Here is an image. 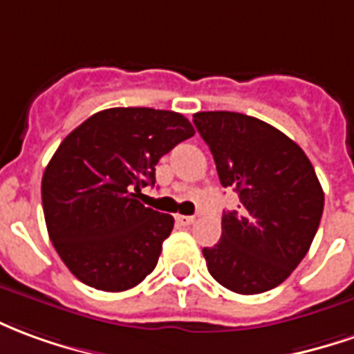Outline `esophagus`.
<instances>
[{"label":"esophagus","instance_id":"34e87169","mask_svg":"<svg viewBox=\"0 0 354 354\" xmlns=\"http://www.w3.org/2000/svg\"><path fill=\"white\" fill-rule=\"evenodd\" d=\"M175 221L179 223V225H183V227H187V225H192L194 223V217L192 215H175Z\"/></svg>","mask_w":354,"mask_h":354}]
</instances>
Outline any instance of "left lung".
Wrapping results in <instances>:
<instances>
[{
  "label": "left lung",
  "instance_id": "obj_1",
  "mask_svg": "<svg viewBox=\"0 0 354 354\" xmlns=\"http://www.w3.org/2000/svg\"><path fill=\"white\" fill-rule=\"evenodd\" d=\"M223 187L238 212H223L221 240L204 248L207 270L230 292L253 295L282 284L309 252L324 192L299 145L261 120L238 112H196Z\"/></svg>",
  "mask_w": 354,
  "mask_h": 354
}]
</instances>
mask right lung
Returning a JSON list of instances; mask_svg holds the SVG:
<instances>
[{
  "instance_id": "add662e5",
  "label": "right lung",
  "mask_w": 354,
  "mask_h": 354,
  "mask_svg": "<svg viewBox=\"0 0 354 354\" xmlns=\"http://www.w3.org/2000/svg\"><path fill=\"white\" fill-rule=\"evenodd\" d=\"M194 127L179 112L101 110L61 142L41 179L45 225L57 253L84 284L124 292L154 270L173 217L142 205L160 158Z\"/></svg>"
}]
</instances>
